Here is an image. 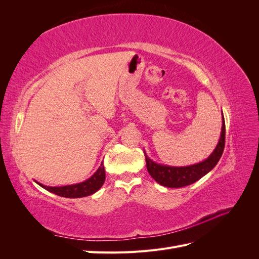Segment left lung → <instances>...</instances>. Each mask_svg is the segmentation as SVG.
<instances>
[{
  "label": "left lung",
  "instance_id": "1",
  "mask_svg": "<svg viewBox=\"0 0 259 259\" xmlns=\"http://www.w3.org/2000/svg\"><path fill=\"white\" fill-rule=\"evenodd\" d=\"M225 134L226 126L223 114L221 137H219L218 144L214 149V151L204 161L188 166H170L156 163L151 159H149V156L144 150L146 156V165L149 174L151 175V177L156 183L167 188H182L198 182L199 179L205 176L208 171L213 169L216 166L219 159L222 158L225 148Z\"/></svg>",
  "mask_w": 259,
  "mask_h": 259
}]
</instances>
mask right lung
Wrapping results in <instances>:
<instances>
[{"instance_id":"right-lung-1","label":"right lung","mask_w":259,"mask_h":259,"mask_svg":"<svg viewBox=\"0 0 259 259\" xmlns=\"http://www.w3.org/2000/svg\"><path fill=\"white\" fill-rule=\"evenodd\" d=\"M105 179H106L105 166H104V163L101 162L100 166L98 167V169L95 171V173H94V175H92L89 179H86L84 182L79 184L61 186V187H50V186H44L37 182L35 183L38 186L44 188L45 190H48L57 195H60V197L75 199V198L88 197V195L97 192L101 188V186L104 185Z\"/></svg>"}]
</instances>
